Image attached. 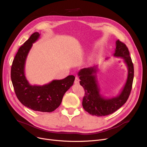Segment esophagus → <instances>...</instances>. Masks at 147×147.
Segmentation results:
<instances>
[{"label":"esophagus","instance_id":"34e87169","mask_svg":"<svg viewBox=\"0 0 147 147\" xmlns=\"http://www.w3.org/2000/svg\"><path fill=\"white\" fill-rule=\"evenodd\" d=\"M79 81H80V79H79V78H78V77H76L75 80H74L75 84H79Z\"/></svg>","mask_w":147,"mask_h":147}]
</instances>
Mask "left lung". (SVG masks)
<instances>
[{"label":"left lung","instance_id":"1","mask_svg":"<svg viewBox=\"0 0 147 147\" xmlns=\"http://www.w3.org/2000/svg\"><path fill=\"white\" fill-rule=\"evenodd\" d=\"M115 46L114 57L123 58L128 71L126 83L117 96L107 98L100 93L96 77L97 66L84 68L78 72L80 84L85 91L82 105L84 110L92 115L105 116L113 113L126 103L130 95L134 76V64L126 45L117 40Z\"/></svg>","mask_w":147,"mask_h":147}]
</instances>
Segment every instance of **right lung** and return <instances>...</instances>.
Listing matches in <instances>:
<instances>
[{
	"instance_id": "add662e5",
	"label": "right lung",
	"mask_w": 147,
	"mask_h": 147,
	"mask_svg": "<svg viewBox=\"0 0 147 147\" xmlns=\"http://www.w3.org/2000/svg\"><path fill=\"white\" fill-rule=\"evenodd\" d=\"M40 35L34 33L20 48L12 62L11 77L15 94L22 105L34 111L50 113L60 105L64 95L73 86L75 77L69 75L43 86L29 83L25 76L26 61L33 43Z\"/></svg>"
}]
</instances>
